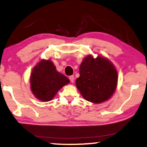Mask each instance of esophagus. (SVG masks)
Here are the masks:
<instances>
[{
    "mask_svg": "<svg viewBox=\"0 0 147 147\" xmlns=\"http://www.w3.org/2000/svg\"><path fill=\"white\" fill-rule=\"evenodd\" d=\"M69 80H70V81L71 83H74V76H70L69 77Z\"/></svg>",
    "mask_w": 147,
    "mask_h": 147,
    "instance_id": "34e87169",
    "label": "esophagus"
}]
</instances>
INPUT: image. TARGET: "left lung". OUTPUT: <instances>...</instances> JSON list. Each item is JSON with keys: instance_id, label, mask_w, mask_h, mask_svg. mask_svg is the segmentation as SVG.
I'll return each mask as SVG.
<instances>
[{"instance_id": "obj_1", "label": "left lung", "mask_w": 147, "mask_h": 147, "mask_svg": "<svg viewBox=\"0 0 147 147\" xmlns=\"http://www.w3.org/2000/svg\"><path fill=\"white\" fill-rule=\"evenodd\" d=\"M80 76L76 84L88 102L100 103L107 100L116 90L118 74L114 65L106 58L88 55L79 67Z\"/></svg>"}]
</instances>
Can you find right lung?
<instances>
[{"mask_svg": "<svg viewBox=\"0 0 147 147\" xmlns=\"http://www.w3.org/2000/svg\"><path fill=\"white\" fill-rule=\"evenodd\" d=\"M30 88L38 100L49 102L62 86L69 83L68 78L57 71L50 60H42L32 69Z\"/></svg>", "mask_w": 147, "mask_h": 147, "instance_id": "obj_1", "label": "right lung"}]
</instances>
